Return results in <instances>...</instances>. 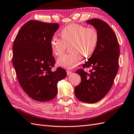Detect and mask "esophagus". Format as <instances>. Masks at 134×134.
<instances>
[{
	"label": "esophagus",
	"mask_w": 134,
	"mask_h": 134,
	"mask_svg": "<svg viewBox=\"0 0 134 134\" xmlns=\"http://www.w3.org/2000/svg\"><path fill=\"white\" fill-rule=\"evenodd\" d=\"M66 72H67V75H70L72 74V73H72L71 71H69V70H67Z\"/></svg>",
	"instance_id": "obj_1"
}]
</instances>
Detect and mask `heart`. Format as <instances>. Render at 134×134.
<instances>
[{
	"label": "heart",
	"instance_id": "heart-1",
	"mask_svg": "<svg viewBox=\"0 0 134 134\" xmlns=\"http://www.w3.org/2000/svg\"><path fill=\"white\" fill-rule=\"evenodd\" d=\"M62 38L53 35L50 44L53 55L59 56L64 53L67 45L71 44L69 54H65L57 59L60 66L66 69L75 67L81 63L82 56L85 59L91 57L96 49L99 35L93 28L72 24L67 25L61 31Z\"/></svg>",
	"mask_w": 134,
	"mask_h": 134
}]
</instances>
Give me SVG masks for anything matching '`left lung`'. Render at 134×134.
<instances>
[{
    "instance_id": "8db88e82",
    "label": "left lung",
    "mask_w": 134,
    "mask_h": 134,
    "mask_svg": "<svg viewBox=\"0 0 134 134\" xmlns=\"http://www.w3.org/2000/svg\"><path fill=\"white\" fill-rule=\"evenodd\" d=\"M87 23L95 27L99 35L96 49L83 68H91L90 73L80 69L75 73L81 77L80 84L74 88L77 98L87 103L102 100L110 91L118 70L120 47L115 34L103 20L93 19Z\"/></svg>"
}]
</instances>
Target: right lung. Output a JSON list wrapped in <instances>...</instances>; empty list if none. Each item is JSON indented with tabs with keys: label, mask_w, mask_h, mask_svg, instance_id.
<instances>
[{
	"label": "right lung",
	"mask_w": 134,
	"mask_h": 134,
	"mask_svg": "<svg viewBox=\"0 0 134 134\" xmlns=\"http://www.w3.org/2000/svg\"><path fill=\"white\" fill-rule=\"evenodd\" d=\"M59 28L58 24L31 20L21 27L13 45L12 63L19 83L27 95L38 102L56 97L57 83L66 71L57 68L52 56L51 39Z\"/></svg>",
	"instance_id": "1"
}]
</instances>
